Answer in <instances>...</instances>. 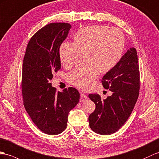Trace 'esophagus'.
<instances>
[{"label":"esophagus","instance_id":"34e87169","mask_svg":"<svg viewBox=\"0 0 159 159\" xmlns=\"http://www.w3.org/2000/svg\"><path fill=\"white\" fill-rule=\"evenodd\" d=\"M88 99V97H87V96L85 94H83V93H81V94H80V102H84V101H86V100Z\"/></svg>","mask_w":159,"mask_h":159}]
</instances>
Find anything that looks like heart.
<instances>
[{"label":"heart","instance_id":"heart-1","mask_svg":"<svg viewBox=\"0 0 159 159\" xmlns=\"http://www.w3.org/2000/svg\"><path fill=\"white\" fill-rule=\"evenodd\" d=\"M125 37L121 30L107 25L86 26L77 30L73 42H63L59 50V60L65 67H72L78 54H83L82 64L67 76L69 84L82 90L90 88L98 73L105 74L121 59Z\"/></svg>","mask_w":159,"mask_h":159}]
</instances>
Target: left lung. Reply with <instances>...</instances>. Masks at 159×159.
Listing matches in <instances>:
<instances>
[{"label":"left lung","mask_w":159,"mask_h":159,"mask_svg":"<svg viewBox=\"0 0 159 159\" xmlns=\"http://www.w3.org/2000/svg\"><path fill=\"white\" fill-rule=\"evenodd\" d=\"M102 83L104 88L113 93L104 100L98 94L88 95L96 104L88 121L96 134L109 135L126 122L138 98L140 71L135 48L127 50L116 66L103 76Z\"/></svg>","instance_id":"8db88e82"}]
</instances>
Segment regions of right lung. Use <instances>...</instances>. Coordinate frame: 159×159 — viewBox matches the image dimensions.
Listing matches in <instances>:
<instances>
[{"mask_svg":"<svg viewBox=\"0 0 159 159\" xmlns=\"http://www.w3.org/2000/svg\"><path fill=\"white\" fill-rule=\"evenodd\" d=\"M71 25L52 23L39 30L27 46L22 65L21 88L24 104L34 124L44 133L57 135L67 125L69 111L79 102L74 88L57 92L50 80L61 69L58 50Z\"/></svg>","mask_w":159,"mask_h":159,"instance_id":"add662e5","label":"right lung"}]
</instances>
